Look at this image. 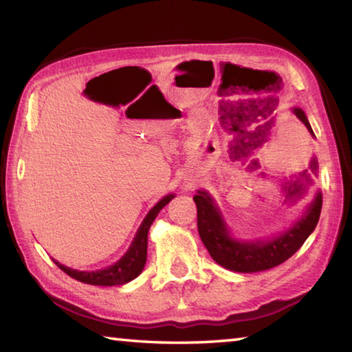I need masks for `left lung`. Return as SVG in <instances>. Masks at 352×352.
I'll list each match as a JSON object with an SVG mask.
<instances>
[{
  "mask_svg": "<svg viewBox=\"0 0 352 352\" xmlns=\"http://www.w3.org/2000/svg\"><path fill=\"white\" fill-rule=\"evenodd\" d=\"M277 104V98L272 97L270 103V113L274 112V107ZM300 121L311 129L308 118L302 109H294ZM237 131V129H234ZM243 132V131H241ZM318 163L316 158H311L309 172L312 175H317ZM303 174V172H302ZM305 177H309L308 170H305ZM298 182H294L297 184ZM302 184H297V192H302ZM197 204V226L198 234L203 245L206 246L208 252L210 254L217 263L221 265L226 270L235 272H257L271 270L274 266H278L289 257L296 254L305 240L309 237L311 232L317 226V221L320 219L322 210V194L318 192L311 203V206L306 210V214L297 221L289 231L274 239L271 241H237L229 237L226 229V223L223 221L219 209L214 206L212 198H210L204 190H198V195L194 197Z\"/></svg>",
  "mask_w": 352,
  "mask_h": 352,
  "instance_id": "8db88e82",
  "label": "left lung"
}]
</instances>
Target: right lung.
Returning a JSON list of instances; mask_svg holds the SVG:
<instances>
[{"instance_id":"obj_1","label":"right lung","mask_w":352,"mask_h":352,"mask_svg":"<svg viewBox=\"0 0 352 352\" xmlns=\"http://www.w3.org/2000/svg\"><path fill=\"white\" fill-rule=\"evenodd\" d=\"M174 195H166L162 198L154 208L149 210V214L146 215L144 221L140 226L138 232L133 239L129 251L124 254V257L118 260L117 263L106 267V270L101 271H92V272H85V271H75L70 270V267L60 265L58 261H55L56 266L60 267L63 272H66L69 277L78 280L81 283L87 285H95V286H118L131 282L135 277L140 276V272L143 271L146 257H148V232L152 225V221L155 220L160 210H162L166 204H168Z\"/></svg>"}]
</instances>
